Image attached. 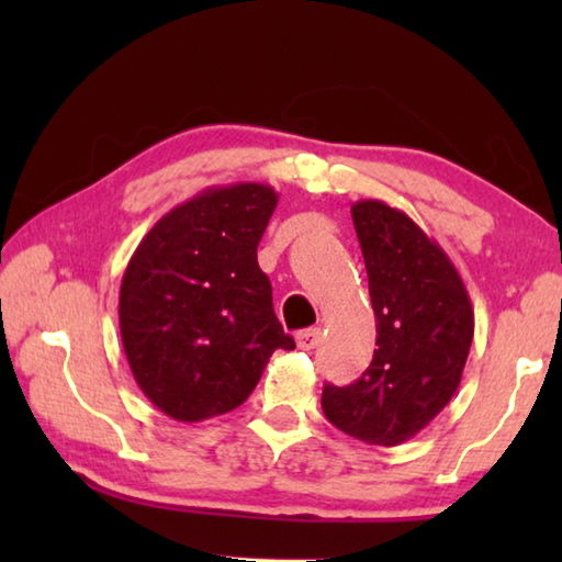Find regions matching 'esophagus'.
<instances>
[{
  "label": "esophagus",
  "mask_w": 562,
  "mask_h": 562,
  "mask_svg": "<svg viewBox=\"0 0 562 562\" xmlns=\"http://www.w3.org/2000/svg\"><path fill=\"white\" fill-rule=\"evenodd\" d=\"M297 347L300 349H304V351H310V349H315V347H319V341H322V329L319 327H310V329H302V331H297Z\"/></svg>",
  "instance_id": "1"
}]
</instances>
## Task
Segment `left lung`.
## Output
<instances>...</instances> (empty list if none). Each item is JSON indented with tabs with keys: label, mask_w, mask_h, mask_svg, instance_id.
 <instances>
[{
	"label": "left lung",
	"mask_w": 562,
	"mask_h": 562,
	"mask_svg": "<svg viewBox=\"0 0 562 562\" xmlns=\"http://www.w3.org/2000/svg\"><path fill=\"white\" fill-rule=\"evenodd\" d=\"M351 221L376 317L372 364L355 384L322 392V408L347 436L398 446L426 429L461 384L473 307L443 247L382 201H357Z\"/></svg>",
	"instance_id": "left-lung-1"
}]
</instances>
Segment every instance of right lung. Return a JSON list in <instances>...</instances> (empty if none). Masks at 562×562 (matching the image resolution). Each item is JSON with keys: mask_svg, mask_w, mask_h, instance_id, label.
Returning a JSON list of instances; mask_svg holds the SVG:
<instances>
[{"mask_svg": "<svg viewBox=\"0 0 562 562\" xmlns=\"http://www.w3.org/2000/svg\"><path fill=\"white\" fill-rule=\"evenodd\" d=\"M265 183L213 186L150 227L123 272L121 341L150 404L195 424L240 406L274 349H292L272 310L258 245L278 205Z\"/></svg>", "mask_w": 562, "mask_h": 562, "instance_id": "right-lung-1", "label": "right lung"}]
</instances>
